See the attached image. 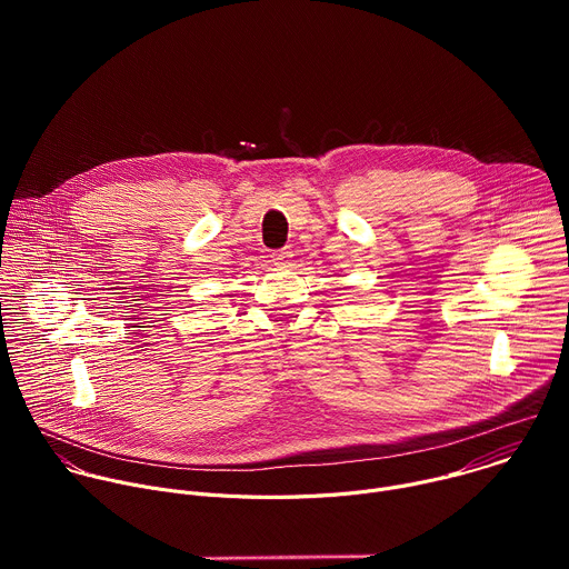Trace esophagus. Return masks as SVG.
Masks as SVG:
<instances>
[{"label":"esophagus","mask_w":569,"mask_h":569,"mask_svg":"<svg viewBox=\"0 0 569 569\" xmlns=\"http://www.w3.org/2000/svg\"><path fill=\"white\" fill-rule=\"evenodd\" d=\"M292 254L288 252V250H277V252H272V261L277 263V266H283V263H288V259H290Z\"/></svg>","instance_id":"obj_1"}]
</instances>
